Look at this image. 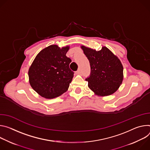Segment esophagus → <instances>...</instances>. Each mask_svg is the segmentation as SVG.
<instances>
[{
  "label": "esophagus",
  "mask_w": 150,
  "mask_h": 150,
  "mask_svg": "<svg viewBox=\"0 0 150 150\" xmlns=\"http://www.w3.org/2000/svg\"><path fill=\"white\" fill-rule=\"evenodd\" d=\"M80 70H78L76 72V74H80Z\"/></svg>",
  "instance_id": "obj_1"
}]
</instances>
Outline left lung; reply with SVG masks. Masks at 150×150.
<instances>
[{"label":"left lung","mask_w":150,"mask_h":150,"mask_svg":"<svg viewBox=\"0 0 150 150\" xmlns=\"http://www.w3.org/2000/svg\"><path fill=\"white\" fill-rule=\"evenodd\" d=\"M81 49L90 63V76L86 79L88 87L98 95L114 93L123 79V68L120 59L106 47L99 51L84 46Z\"/></svg>","instance_id":"left-lung-1"}]
</instances>
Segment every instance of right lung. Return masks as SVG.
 <instances>
[{
  "instance_id": "obj_1",
  "label": "right lung",
  "mask_w": 150,
  "mask_h": 150,
  "mask_svg": "<svg viewBox=\"0 0 150 150\" xmlns=\"http://www.w3.org/2000/svg\"><path fill=\"white\" fill-rule=\"evenodd\" d=\"M69 47L51 45L41 51L28 71L32 88L40 96L52 99L67 91L74 72L69 65L71 59L66 56Z\"/></svg>"
}]
</instances>
